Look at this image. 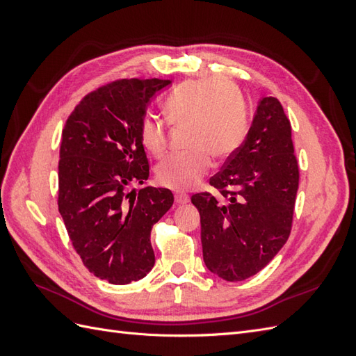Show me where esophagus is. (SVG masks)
Returning a JSON list of instances; mask_svg holds the SVG:
<instances>
[{
	"label": "esophagus",
	"mask_w": 356,
	"mask_h": 356,
	"mask_svg": "<svg viewBox=\"0 0 356 356\" xmlns=\"http://www.w3.org/2000/svg\"><path fill=\"white\" fill-rule=\"evenodd\" d=\"M175 202L178 204H184V203L190 202V196L184 195V193H177V195H175Z\"/></svg>",
	"instance_id": "obj_1"
}]
</instances>
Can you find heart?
<instances>
[{
    "label": "heart",
    "instance_id": "obj_1",
    "mask_svg": "<svg viewBox=\"0 0 356 356\" xmlns=\"http://www.w3.org/2000/svg\"><path fill=\"white\" fill-rule=\"evenodd\" d=\"M165 110L172 123L191 124L188 154L165 159L156 168V179L170 190L197 186L212 166L209 152L217 159L232 156L246 135V110L239 92L218 79L195 80L172 93ZM139 141L147 152L161 157L166 152V126L154 115L139 124Z\"/></svg>",
    "mask_w": 356,
    "mask_h": 356
}]
</instances>
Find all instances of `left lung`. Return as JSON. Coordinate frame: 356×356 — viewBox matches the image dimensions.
<instances>
[{
  "label": "left lung",
  "instance_id": "8db88e82",
  "mask_svg": "<svg viewBox=\"0 0 356 356\" xmlns=\"http://www.w3.org/2000/svg\"><path fill=\"white\" fill-rule=\"evenodd\" d=\"M209 184L229 202L221 204L209 193L191 196L200 213L203 261L224 281H245L288 241L298 190L291 123L273 96L258 101L243 144Z\"/></svg>",
  "mask_w": 356,
  "mask_h": 356
}]
</instances>
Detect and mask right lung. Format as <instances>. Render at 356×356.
<instances>
[{"label":"right lung","instance_id":"1","mask_svg":"<svg viewBox=\"0 0 356 356\" xmlns=\"http://www.w3.org/2000/svg\"><path fill=\"white\" fill-rule=\"evenodd\" d=\"M169 80H118L84 96L62 131L59 212L74 250L113 285L143 279L154 266L149 234L174 203L168 188L144 187L149 168L139 124Z\"/></svg>","mask_w":356,"mask_h":356}]
</instances>
